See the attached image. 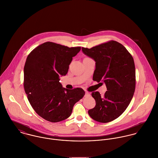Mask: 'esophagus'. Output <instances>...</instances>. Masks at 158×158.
I'll return each mask as SVG.
<instances>
[{
	"instance_id": "obj_1",
	"label": "esophagus",
	"mask_w": 158,
	"mask_h": 158,
	"mask_svg": "<svg viewBox=\"0 0 158 158\" xmlns=\"http://www.w3.org/2000/svg\"><path fill=\"white\" fill-rule=\"evenodd\" d=\"M90 96V94L88 92H86L85 94V96Z\"/></svg>"
}]
</instances>
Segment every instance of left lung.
<instances>
[{
  "label": "left lung",
  "instance_id": "obj_1",
  "mask_svg": "<svg viewBox=\"0 0 158 158\" xmlns=\"http://www.w3.org/2000/svg\"><path fill=\"white\" fill-rule=\"evenodd\" d=\"M82 51L96 62L93 80L104 82L107 90L104 96L92 92L96 106L88 113L96 122H112L125 112L133 97L135 87L134 59L125 46L112 40L90 49L82 48Z\"/></svg>",
  "mask_w": 158,
  "mask_h": 158
}]
</instances>
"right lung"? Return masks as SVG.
I'll return each instance as SVG.
<instances>
[{
    "label": "right lung",
    "mask_w": 158,
    "mask_h": 158,
    "mask_svg": "<svg viewBox=\"0 0 158 158\" xmlns=\"http://www.w3.org/2000/svg\"><path fill=\"white\" fill-rule=\"evenodd\" d=\"M81 47L68 48L46 42L35 48L27 57L24 68V87L36 113L56 123L68 118L75 103L85 95L81 88L69 90L59 82Z\"/></svg>",
    "instance_id": "obj_1"
}]
</instances>
